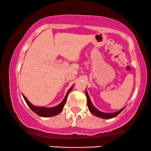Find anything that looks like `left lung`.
<instances>
[{
	"instance_id": "left-lung-1",
	"label": "left lung",
	"mask_w": 151,
	"mask_h": 151,
	"mask_svg": "<svg viewBox=\"0 0 151 151\" xmlns=\"http://www.w3.org/2000/svg\"><path fill=\"white\" fill-rule=\"evenodd\" d=\"M86 98H87V104H88V109L93 114H94L95 116H96L97 117H100L102 118H105V119H109V118H112L116 117V116H118L121 112L124 109V108H122L121 109H120L118 111L114 112V113H104V112L100 111L98 109H97L96 108L93 106V103L91 102V99H90V97L88 94V92L86 89Z\"/></svg>"
}]
</instances>
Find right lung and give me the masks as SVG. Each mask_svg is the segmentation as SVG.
Returning <instances> with one entry per match:
<instances>
[{"label":"right lung","mask_w":151,"mask_h":151,"mask_svg":"<svg viewBox=\"0 0 151 151\" xmlns=\"http://www.w3.org/2000/svg\"><path fill=\"white\" fill-rule=\"evenodd\" d=\"M74 85L70 88L68 90V92H67V94L63 99V100L62 101L61 103L57 105L56 106H53V107L48 108V107H45V106H34L30 103L29 101L27 100V98L23 95V97H24L25 101H26V104H28V106L30 108V109L33 111V112H35L36 114H37L38 116H42V117H51V116H54L56 115H58V114H60V112L62 111V110L63 109L64 105L66 102L67 97H68L69 93L71 91V90L73 88Z\"/></svg>","instance_id":"obj_1"}]
</instances>
